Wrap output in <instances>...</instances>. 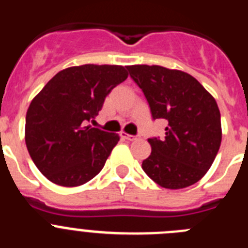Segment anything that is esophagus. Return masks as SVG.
Here are the masks:
<instances>
[{"instance_id":"1","label":"esophagus","mask_w":248,"mask_h":248,"mask_svg":"<svg viewBox=\"0 0 248 248\" xmlns=\"http://www.w3.org/2000/svg\"><path fill=\"white\" fill-rule=\"evenodd\" d=\"M120 137L124 138V139H126V140H129V141H134V140L139 139V137H138V135H129V134H126V133H124V131H122V133H120Z\"/></svg>"}]
</instances>
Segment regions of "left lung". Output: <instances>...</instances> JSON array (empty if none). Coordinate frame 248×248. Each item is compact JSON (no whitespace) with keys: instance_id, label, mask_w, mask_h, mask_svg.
<instances>
[{"instance_id":"left-lung-1","label":"left lung","mask_w":248,"mask_h":248,"mask_svg":"<svg viewBox=\"0 0 248 248\" xmlns=\"http://www.w3.org/2000/svg\"><path fill=\"white\" fill-rule=\"evenodd\" d=\"M143 91L153 119L168 122L163 139H148L151 154L144 171L165 189L194 185L207 172L221 145L217 103L189 73L161 65H128Z\"/></svg>"}]
</instances>
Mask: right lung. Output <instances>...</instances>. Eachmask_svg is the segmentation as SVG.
<instances>
[{
  "mask_svg": "<svg viewBox=\"0 0 248 248\" xmlns=\"http://www.w3.org/2000/svg\"><path fill=\"white\" fill-rule=\"evenodd\" d=\"M126 78L123 65L69 67L32 99L26 114V145L48 180L73 187L99 174L119 135L87 124L97 117L111 89Z\"/></svg>",
  "mask_w": 248,
  "mask_h": 248,
  "instance_id": "1",
  "label": "right lung"
}]
</instances>
